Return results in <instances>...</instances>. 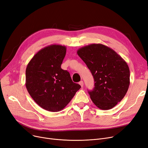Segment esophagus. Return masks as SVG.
Instances as JSON below:
<instances>
[{
	"mask_svg": "<svg viewBox=\"0 0 148 148\" xmlns=\"http://www.w3.org/2000/svg\"><path fill=\"white\" fill-rule=\"evenodd\" d=\"M79 84H80V86L83 88V84H84V83H83V81H80V82H79Z\"/></svg>",
	"mask_w": 148,
	"mask_h": 148,
	"instance_id": "1",
	"label": "esophagus"
}]
</instances>
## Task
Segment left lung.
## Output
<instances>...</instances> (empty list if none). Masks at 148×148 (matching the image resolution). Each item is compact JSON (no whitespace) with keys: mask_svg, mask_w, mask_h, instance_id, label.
<instances>
[{"mask_svg":"<svg viewBox=\"0 0 148 148\" xmlns=\"http://www.w3.org/2000/svg\"><path fill=\"white\" fill-rule=\"evenodd\" d=\"M89 69L95 87L88 91L94 104L101 110L113 108L125 97L130 86V69L121 56L108 47L92 44L77 51Z\"/></svg>","mask_w":148,"mask_h":148,"instance_id":"8db88e82","label":"left lung"}]
</instances>
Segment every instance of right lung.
Wrapping results in <instances>:
<instances>
[{
  "label": "right lung",
  "instance_id": "1",
  "mask_svg": "<svg viewBox=\"0 0 148 148\" xmlns=\"http://www.w3.org/2000/svg\"><path fill=\"white\" fill-rule=\"evenodd\" d=\"M65 46L53 44L42 49L27 64L26 87L35 103L44 109L57 112L70 102L80 85L73 82L69 72L61 68Z\"/></svg>",
  "mask_w": 148,
  "mask_h": 148
}]
</instances>
